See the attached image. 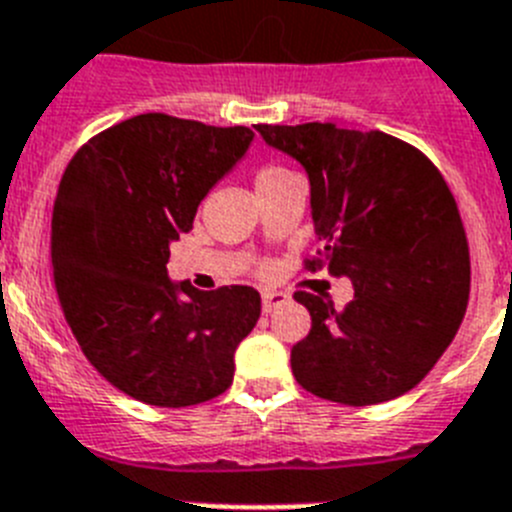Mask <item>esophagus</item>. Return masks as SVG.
<instances>
[{
    "label": "esophagus",
    "instance_id": "1",
    "mask_svg": "<svg viewBox=\"0 0 512 512\" xmlns=\"http://www.w3.org/2000/svg\"><path fill=\"white\" fill-rule=\"evenodd\" d=\"M287 302V295H282V292H274V289H264L261 292V307H264V312H271L274 307L284 305Z\"/></svg>",
    "mask_w": 512,
    "mask_h": 512
}]
</instances>
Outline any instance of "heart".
Returning <instances> with one entry per match:
<instances>
[{
  "label": "heart",
  "instance_id": "1",
  "mask_svg": "<svg viewBox=\"0 0 512 512\" xmlns=\"http://www.w3.org/2000/svg\"><path fill=\"white\" fill-rule=\"evenodd\" d=\"M284 176H289V171L284 169V166L279 164H261L259 169H256V189H266L269 184L279 182V179H284Z\"/></svg>",
  "mask_w": 512,
  "mask_h": 512
}]
</instances>
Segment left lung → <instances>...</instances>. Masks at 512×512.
<instances>
[{"label":"left lung","instance_id":"1","mask_svg":"<svg viewBox=\"0 0 512 512\" xmlns=\"http://www.w3.org/2000/svg\"><path fill=\"white\" fill-rule=\"evenodd\" d=\"M310 176L318 241L310 271L348 277L354 300L295 292L312 328L292 346L302 390L341 405L405 395L454 341L469 302V246L459 207L433 161L382 130L330 122L256 125Z\"/></svg>","mask_w":512,"mask_h":512}]
</instances>
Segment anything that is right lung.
<instances>
[{"instance_id": "1", "label": "right lung", "mask_w": 512, "mask_h": 512, "mask_svg": "<svg viewBox=\"0 0 512 512\" xmlns=\"http://www.w3.org/2000/svg\"><path fill=\"white\" fill-rule=\"evenodd\" d=\"M251 140L243 125L148 112L89 138L61 176L51 261L63 318L89 364L146 405L223 395L261 315L253 287L200 292L166 274L171 241L192 230L197 205Z\"/></svg>"}]
</instances>
